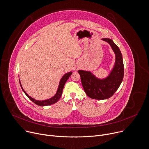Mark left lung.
<instances>
[{
  "label": "left lung",
  "instance_id": "left-lung-1",
  "mask_svg": "<svg viewBox=\"0 0 149 149\" xmlns=\"http://www.w3.org/2000/svg\"><path fill=\"white\" fill-rule=\"evenodd\" d=\"M102 40L110 44L116 55L114 66L109 75L104 79H99L89 71H78L85 93L89 97L96 100H104L111 97L119 87L124 76V65L120 50L111 39L103 38Z\"/></svg>",
  "mask_w": 149,
  "mask_h": 149
}]
</instances>
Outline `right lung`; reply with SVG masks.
<instances>
[{"instance_id": "right-lung-1", "label": "right lung", "mask_w": 149, "mask_h": 149, "mask_svg": "<svg viewBox=\"0 0 149 149\" xmlns=\"http://www.w3.org/2000/svg\"><path fill=\"white\" fill-rule=\"evenodd\" d=\"M72 74V72H69L66 74H65L63 77L61 79V81H60V83H59V85H58V89L57 91V92L56 93V95L52 98L49 99H47V100H42V101H39V100H36L34 99H33L32 97H31V96H29L27 93L26 92L23 90V88H22V86L20 84V86L22 88V91H23V92L25 93V95L27 96V97L31 100V101H32L33 103H35L36 104L38 105V106H48V105H50V104H54L55 103H56L59 99H60L62 95V92H63V87H64V86L66 82V81L68 80L69 77L70 76V75Z\"/></svg>"}]
</instances>
